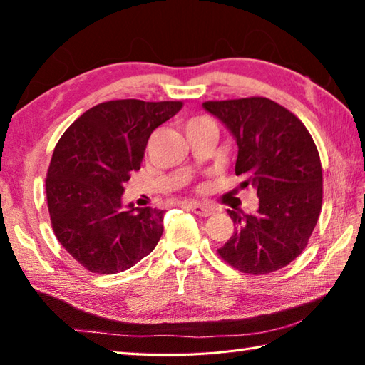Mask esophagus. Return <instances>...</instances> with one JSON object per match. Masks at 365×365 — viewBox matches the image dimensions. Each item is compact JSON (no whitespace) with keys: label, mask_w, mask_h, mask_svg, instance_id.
<instances>
[{"label":"esophagus","mask_w":365,"mask_h":365,"mask_svg":"<svg viewBox=\"0 0 365 365\" xmlns=\"http://www.w3.org/2000/svg\"><path fill=\"white\" fill-rule=\"evenodd\" d=\"M190 209L195 212L196 215L200 217H209L215 212L214 207H210V205H205V204H200V202H191L190 204Z\"/></svg>","instance_id":"obj_1"}]
</instances>
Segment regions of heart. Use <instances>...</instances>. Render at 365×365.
<instances>
[{
  "instance_id": "heart-1",
  "label": "heart",
  "mask_w": 365,
  "mask_h": 365,
  "mask_svg": "<svg viewBox=\"0 0 365 365\" xmlns=\"http://www.w3.org/2000/svg\"><path fill=\"white\" fill-rule=\"evenodd\" d=\"M201 123H210V121L207 118H195V119H191L187 125H195V124H201Z\"/></svg>"
}]
</instances>
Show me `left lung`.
I'll return each instance as SVG.
<instances>
[{"label":"left lung","instance_id":"left-lung-1","mask_svg":"<svg viewBox=\"0 0 365 365\" xmlns=\"http://www.w3.org/2000/svg\"><path fill=\"white\" fill-rule=\"evenodd\" d=\"M237 143L236 175L257 190L254 214L228 210L233 236L218 249L241 273L268 274L302 254L322 207V165L313 137L294 113L267 97L204 102Z\"/></svg>","mask_w":365,"mask_h":365}]
</instances>
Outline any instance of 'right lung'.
<instances>
[{"label":"right lung","instance_id":"1","mask_svg":"<svg viewBox=\"0 0 365 365\" xmlns=\"http://www.w3.org/2000/svg\"><path fill=\"white\" fill-rule=\"evenodd\" d=\"M182 102L137 98L98 103L57 142L46 177V197L57 241L97 274L129 269L156 247L164 210L123 205V185L140 169L158 125Z\"/></svg>","mask_w":365,"mask_h":365}]
</instances>
